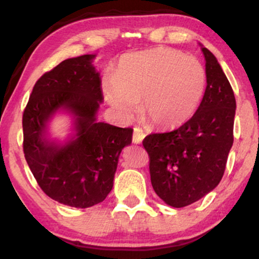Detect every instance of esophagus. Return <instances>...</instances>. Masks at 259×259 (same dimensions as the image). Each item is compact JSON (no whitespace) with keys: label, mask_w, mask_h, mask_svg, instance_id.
Segmentation results:
<instances>
[{"label":"esophagus","mask_w":259,"mask_h":259,"mask_svg":"<svg viewBox=\"0 0 259 259\" xmlns=\"http://www.w3.org/2000/svg\"><path fill=\"white\" fill-rule=\"evenodd\" d=\"M145 139V133L140 127H134L133 134V142L134 144H141L142 140Z\"/></svg>","instance_id":"esophagus-1"}]
</instances>
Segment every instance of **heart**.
Segmentation results:
<instances>
[{"instance_id":"1","label":"heart","mask_w":259,"mask_h":259,"mask_svg":"<svg viewBox=\"0 0 259 259\" xmlns=\"http://www.w3.org/2000/svg\"><path fill=\"white\" fill-rule=\"evenodd\" d=\"M206 86V69L197 58L156 47L123 56L114 75L103 82V91L123 117L138 109L142 97V109L152 123L175 127L195 114Z\"/></svg>"}]
</instances>
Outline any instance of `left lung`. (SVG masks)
<instances>
[{
  "label": "left lung",
  "mask_w": 259,
  "mask_h": 259,
  "mask_svg": "<svg viewBox=\"0 0 259 259\" xmlns=\"http://www.w3.org/2000/svg\"><path fill=\"white\" fill-rule=\"evenodd\" d=\"M202 52L207 86L197 111L173 132L142 141L154 192L175 208L194 203L221 183L234 142V91L214 55L206 47Z\"/></svg>",
  "instance_id": "obj_1"
}]
</instances>
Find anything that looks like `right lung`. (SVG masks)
<instances>
[{
    "instance_id": "add662e5",
    "label": "right lung",
    "mask_w": 259,
    "mask_h": 259,
    "mask_svg": "<svg viewBox=\"0 0 259 259\" xmlns=\"http://www.w3.org/2000/svg\"><path fill=\"white\" fill-rule=\"evenodd\" d=\"M95 55L69 58L35 84L23 113V150L32 175L52 200L70 207L100 203L113 187L118 158L132 144V127L97 121L102 102ZM58 109L72 112L77 134L64 145L50 142L47 121Z\"/></svg>"
}]
</instances>
